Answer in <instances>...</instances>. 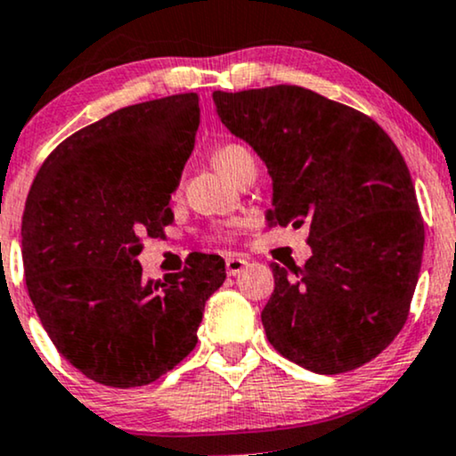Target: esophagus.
<instances>
[{"instance_id":"1","label":"esophagus","mask_w":456,"mask_h":456,"mask_svg":"<svg viewBox=\"0 0 456 456\" xmlns=\"http://www.w3.org/2000/svg\"><path fill=\"white\" fill-rule=\"evenodd\" d=\"M246 265H248V261H246L244 257H238V255H229L227 261H224V268H227L229 276L240 274V272H242Z\"/></svg>"}]
</instances>
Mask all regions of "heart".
Returning <instances> with one entry per match:
<instances>
[{
    "label": "heart",
    "instance_id": "obj_1",
    "mask_svg": "<svg viewBox=\"0 0 456 456\" xmlns=\"http://www.w3.org/2000/svg\"><path fill=\"white\" fill-rule=\"evenodd\" d=\"M214 162H216V167L221 174L227 175L229 180H233V177L238 175L246 165H253L255 160L244 145L227 143V145H223V148L216 150V154H214Z\"/></svg>",
    "mask_w": 456,
    "mask_h": 456
}]
</instances>
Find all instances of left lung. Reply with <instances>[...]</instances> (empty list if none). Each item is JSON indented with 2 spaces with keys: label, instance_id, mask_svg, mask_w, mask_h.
Returning <instances> with one entry per match:
<instances>
[{
  "label": "left lung",
  "instance_id": "8db88e82",
  "mask_svg": "<svg viewBox=\"0 0 456 456\" xmlns=\"http://www.w3.org/2000/svg\"><path fill=\"white\" fill-rule=\"evenodd\" d=\"M221 122L272 177L265 221L308 224L305 265L270 264L272 347L319 375L358 369L395 341L420 274L425 224L399 148L364 113L296 86L214 92Z\"/></svg>",
  "mask_w": 456,
  "mask_h": 456
}]
</instances>
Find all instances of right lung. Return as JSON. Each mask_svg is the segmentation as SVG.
<instances>
[{"mask_svg":"<svg viewBox=\"0 0 456 456\" xmlns=\"http://www.w3.org/2000/svg\"><path fill=\"white\" fill-rule=\"evenodd\" d=\"M199 96L124 107L51 151L25 201L20 246L36 313L64 358L113 388L151 384L197 345L218 255L143 279V235L174 221L169 199L195 148Z\"/></svg>","mask_w":456,"mask_h":456,"instance_id":"obj_1","label":"right lung"}]
</instances>
